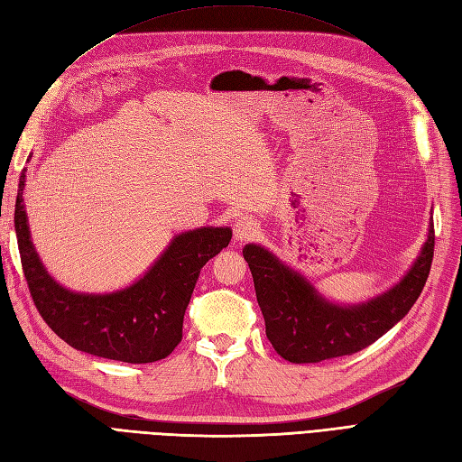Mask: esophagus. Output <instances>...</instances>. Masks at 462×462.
<instances>
[{
  "instance_id": "34e87169",
  "label": "esophagus",
  "mask_w": 462,
  "mask_h": 462,
  "mask_svg": "<svg viewBox=\"0 0 462 462\" xmlns=\"http://www.w3.org/2000/svg\"><path fill=\"white\" fill-rule=\"evenodd\" d=\"M256 233H258V226H256V221L253 217H248V216L236 217L235 226H233V239L236 243L250 241Z\"/></svg>"
}]
</instances>
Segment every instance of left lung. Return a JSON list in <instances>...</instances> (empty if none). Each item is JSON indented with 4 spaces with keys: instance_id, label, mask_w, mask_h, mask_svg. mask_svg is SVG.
<instances>
[{
    "instance_id": "8db88e82",
    "label": "left lung",
    "mask_w": 462,
    "mask_h": 462,
    "mask_svg": "<svg viewBox=\"0 0 462 462\" xmlns=\"http://www.w3.org/2000/svg\"><path fill=\"white\" fill-rule=\"evenodd\" d=\"M433 221L420 254L399 283L358 304L321 297L302 273L260 245H246L243 256L253 272L265 335L295 365L353 355L382 337L409 314L426 285L433 258Z\"/></svg>"
}]
</instances>
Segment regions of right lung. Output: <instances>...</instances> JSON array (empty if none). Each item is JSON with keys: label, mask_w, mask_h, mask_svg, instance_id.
I'll return each instance as SVG.
<instances>
[{"label": "right lung", "mask_w": 462, "mask_h": 462, "mask_svg": "<svg viewBox=\"0 0 462 462\" xmlns=\"http://www.w3.org/2000/svg\"><path fill=\"white\" fill-rule=\"evenodd\" d=\"M19 179L15 233L23 272L38 312L77 351L146 365L173 353L183 339V318L204 263L231 241L229 227H199L175 235L150 268L114 292H77L60 285L31 241Z\"/></svg>", "instance_id": "obj_1"}]
</instances>
